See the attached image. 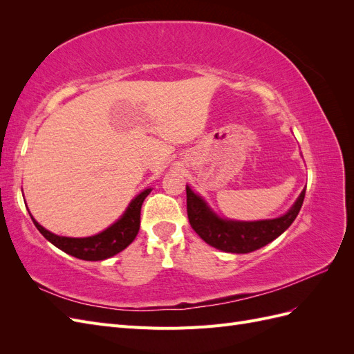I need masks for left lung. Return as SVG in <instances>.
Segmentation results:
<instances>
[{
  "label": "left lung",
  "mask_w": 354,
  "mask_h": 354,
  "mask_svg": "<svg viewBox=\"0 0 354 354\" xmlns=\"http://www.w3.org/2000/svg\"><path fill=\"white\" fill-rule=\"evenodd\" d=\"M187 217L202 241L224 252L248 254L263 248L291 226L301 209L306 196V187L283 216L269 220L239 221L221 218L214 212L202 196L186 186Z\"/></svg>",
  "instance_id": "left-lung-1"
}]
</instances>
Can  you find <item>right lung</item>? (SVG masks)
<instances>
[{
    "mask_svg": "<svg viewBox=\"0 0 354 354\" xmlns=\"http://www.w3.org/2000/svg\"><path fill=\"white\" fill-rule=\"evenodd\" d=\"M151 192L152 189H145L143 192H140V194L130 202V205L127 207L122 216L118 218L112 226L88 238L59 236V234L51 233L42 227L41 224L30 216V212L29 216L42 236L55 246H57L63 252L85 261H100L111 259V257L121 252L136 239L138 229H140V209L143 205V201Z\"/></svg>",
    "mask_w": 354,
    "mask_h": 354,
    "instance_id": "add662e5",
    "label": "right lung"
}]
</instances>
